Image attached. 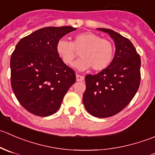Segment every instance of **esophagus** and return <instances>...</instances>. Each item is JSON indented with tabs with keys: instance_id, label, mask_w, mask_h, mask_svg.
<instances>
[{
	"instance_id": "esophagus-1",
	"label": "esophagus",
	"mask_w": 155,
	"mask_h": 155,
	"mask_svg": "<svg viewBox=\"0 0 155 155\" xmlns=\"http://www.w3.org/2000/svg\"><path fill=\"white\" fill-rule=\"evenodd\" d=\"M84 79H85V78H84V76H80V75H76V81L77 82H82V81H83Z\"/></svg>"
}]
</instances>
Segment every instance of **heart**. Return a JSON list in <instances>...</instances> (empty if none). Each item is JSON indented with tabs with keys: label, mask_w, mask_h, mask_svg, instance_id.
<instances>
[{
	"label": "heart",
	"mask_w": 155,
	"mask_h": 155,
	"mask_svg": "<svg viewBox=\"0 0 155 155\" xmlns=\"http://www.w3.org/2000/svg\"><path fill=\"white\" fill-rule=\"evenodd\" d=\"M56 52L65 64L72 66L74 59L80 52L81 58L74 66L79 70L92 68L101 71L109 66L114 56L115 48L110 40L101 38L92 32H83L75 35L73 41L61 39L56 43Z\"/></svg>",
	"instance_id": "1"
}]
</instances>
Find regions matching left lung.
<instances>
[{
  "mask_svg": "<svg viewBox=\"0 0 155 155\" xmlns=\"http://www.w3.org/2000/svg\"><path fill=\"white\" fill-rule=\"evenodd\" d=\"M97 30L109 34L113 40L115 56L107 68L85 76L82 101L91 115L107 118L121 112L135 96L141 79V59L127 38L110 29Z\"/></svg>",
  "mask_w": 155,
  "mask_h": 155,
  "instance_id": "obj_1",
  "label": "left lung"
}]
</instances>
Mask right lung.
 Returning <instances> with one entry per match:
<instances>
[{"label": "right lung", "instance_id": "obj_1", "mask_svg": "<svg viewBox=\"0 0 155 155\" xmlns=\"http://www.w3.org/2000/svg\"><path fill=\"white\" fill-rule=\"evenodd\" d=\"M76 28H40L19 40L10 58L11 86L21 106L34 115L48 116L61 107L76 82L74 70L56 52V43Z\"/></svg>", "mask_w": 155, "mask_h": 155}]
</instances>
